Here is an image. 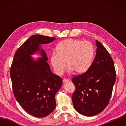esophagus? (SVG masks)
<instances>
[{
  "instance_id": "34e87169",
  "label": "esophagus",
  "mask_w": 126,
  "mask_h": 126,
  "mask_svg": "<svg viewBox=\"0 0 126 126\" xmlns=\"http://www.w3.org/2000/svg\"><path fill=\"white\" fill-rule=\"evenodd\" d=\"M69 81V79H66V78H64L63 80V83H65V82H67Z\"/></svg>"
}]
</instances>
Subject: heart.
Masks as SVG:
<instances>
[{"label":"heart","mask_w":126,"mask_h":126,"mask_svg":"<svg viewBox=\"0 0 126 126\" xmlns=\"http://www.w3.org/2000/svg\"><path fill=\"white\" fill-rule=\"evenodd\" d=\"M57 50L51 54L50 63L55 73L59 76L64 72L67 64L69 72H86L91 67L94 53L91 42L76 39L63 40L57 46Z\"/></svg>","instance_id":"obj_1"}]
</instances>
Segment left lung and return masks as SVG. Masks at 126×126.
<instances>
[{
	"mask_svg": "<svg viewBox=\"0 0 126 126\" xmlns=\"http://www.w3.org/2000/svg\"><path fill=\"white\" fill-rule=\"evenodd\" d=\"M96 55L87 72L74 77L76 89L72 95L74 107L86 116L103 111L109 103L116 74L113 61L101 42L96 40Z\"/></svg>",
	"mask_w": 126,
	"mask_h": 126,
	"instance_id": "left-lung-1",
	"label": "left lung"
}]
</instances>
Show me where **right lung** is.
<instances>
[{"mask_svg":"<svg viewBox=\"0 0 126 126\" xmlns=\"http://www.w3.org/2000/svg\"><path fill=\"white\" fill-rule=\"evenodd\" d=\"M55 39L31 36L16 50L10 68L15 98L25 111L37 117L48 116L54 110L55 94L62 86V78L51 72L46 53L40 48ZM37 52L42 57L34 60L30 55Z\"/></svg>","mask_w":126,"mask_h":126,"instance_id":"right-lung-1","label":"right lung"}]
</instances>
